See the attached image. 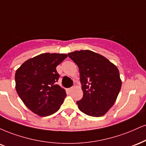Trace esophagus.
Wrapping results in <instances>:
<instances>
[{
    "mask_svg": "<svg viewBox=\"0 0 146 146\" xmlns=\"http://www.w3.org/2000/svg\"><path fill=\"white\" fill-rule=\"evenodd\" d=\"M72 90H73V87H71V88H67V89H66V91H67V92L70 93V92H71Z\"/></svg>",
    "mask_w": 146,
    "mask_h": 146,
    "instance_id": "obj_1",
    "label": "esophagus"
}]
</instances>
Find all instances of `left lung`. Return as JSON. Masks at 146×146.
Instances as JSON below:
<instances>
[{
  "mask_svg": "<svg viewBox=\"0 0 146 146\" xmlns=\"http://www.w3.org/2000/svg\"><path fill=\"white\" fill-rule=\"evenodd\" d=\"M68 57L78 66L84 95L76 102L82 112L93 117L105 115L121 89L118 69L104 56L90 50L75 51Z\"/></svg>",
  "mask_w": 146,
  "mask_h": 146,
  "instance_id": "left-lung-1",
  "label": "left lung"
}]
</instances>
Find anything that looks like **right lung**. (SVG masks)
Here are the masks:
<instances>
[{
    "label": "right lung",
    "instance_id": "right-lung-1",
    "mask_svg": "<svg viewBox=\"0 0 146 146\" xmlns=\"http://www.w3.org/2000/svg\"><path fill=\"white\" fill-rule=\"evenodd\" d=\"M64 54H41L24 62L15 72V88L25 105L40 116L58 111L66 92L56 84L60 75L56 66L64 60Z\"/></svg>",
    "mask_w": 146,
    "mask_h": 146
}]
</instances>
